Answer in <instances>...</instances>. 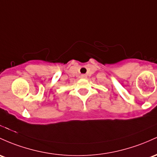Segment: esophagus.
I'll list each match as a JSON object with an SVG mask.
<instances>
[{
  "mask_svg": "<svg viewBox=\"0 0 157 157\" xmlns=\"http://www.w3.org/2000/svg\"><path fill=\"white\" fill-rule=\"evenodd\" d=\"M81 77H82V78H86V75H81Z\"/></svg>",
  "mask_w": 157,
  "mask_h": 157,
  "instance_id": "obj_1",
  "label": "esophagus"
}]
</instances>
